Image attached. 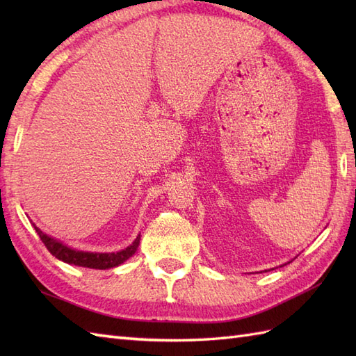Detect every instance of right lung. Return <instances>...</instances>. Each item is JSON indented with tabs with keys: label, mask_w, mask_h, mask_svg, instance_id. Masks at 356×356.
Masks as SVG:
<instances>
[{
	"label": "right lung",
	"mask_w": 356,
	"mask_h": 356,
	"mask_svg": "<svg viewBox=\"0 0 356 356\" xmlns=\"http://www.w3.org/2000/svg\"><path fill=\"white\" fill-rule=\"evenodd\" d=\"M30 223L33 225V228L38 232V236H40L42 243L45 245V248L49 249L51 255H55L58 260H61L64 263L74 264V266H81V268H90V269L116 268V266H119V264L127 261L130 257H133L134 252L138 251V246L140 243V234H139V236L134 238V241L130 246H127L125 249H120V251H118V252L78 251V249L67 246L65 243H63L61 240H58L55 237L49 236V234L42 232L32 220H30Z\"/></svg>",
	"instance_id": "right-lung-1"
}]
</instances>
